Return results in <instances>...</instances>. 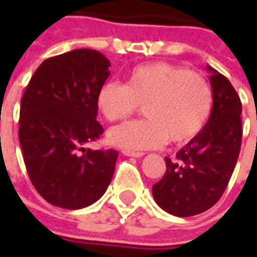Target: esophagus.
<instances>
[{
  "mask_svg": "<svg viewBox=\"0 0 257 257\" xmlns=\"http://www.w3.org/2000/svg\"><path fill=\"white\" fill-rule=\"evenodd\" d=\"M121 153L127 157H143L144 153H140V152H132V150H123Z\"/></svg>",
  "mask_w": 257,
  "mask_h": 257,
  "instance_id": "esophagus-1",
  "label": "esophagus"
}]
</instances>
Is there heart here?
I'll return each instance as SVG.
<instances>
[{"mask_svg": "<svg viewBox=\"0 0 257 257\" xmlns=\"http://www.w3.org/2000/svg\"><path fill=\"white\" fill-rule=\"evenodd\" d=\"M97 108L107 121H118L142 105L144 120L111 128L107 140L128 150H149L169 142H192L210 118L213 93L197 73L179 65L152 63L139 65L127 75L125 84L104 83L95 97Z\"/></svg>", "mask_w": 257, "mask_h": 257, "instance_id": "heart-1", "label": "heart"}]
</instances>
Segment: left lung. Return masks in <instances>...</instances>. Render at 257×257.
Returning a JSON list of instances; mask_svg holds the SVG:
<instances>
[{
  "instance_id": "left-lung-1",
  "label": "left lung",
  "mask_w": 257,
  "mask_h": 257,
  "mask_svg": "<svg viewBox=\"0 0 257 257\" xmlns=\"http://www.w3.org/2000/svg\"><path fill=\"white\" fill-rule=\"evenodd\" d=\"M210 71L213 108L203 132L166 157L163 179L153 186L156 203L170 214L189 217L210 209L227 187L242 144V103L230 81Z\"/></svg>"
}]
</instances>
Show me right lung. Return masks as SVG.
<instances>
[{
  "label": "right lung",
  "instance_id": "obj_1",
  "mask_svg": "<svg viewBox=\"0 0 257 257\" xmlns=\"http://www.w3.org/2000/svg\"><path fill=\"white\" fill-rule=\"evenodd\" d=\"M110 61L88 48L41 63L20 107V144L30 180L48 203L83 209L103 196L111 182L117 150H91L103 127L97 91L108 78Z\"/></svg>",
  "mask_w": 257,
  "mask_h": 257
}]
</instances>
